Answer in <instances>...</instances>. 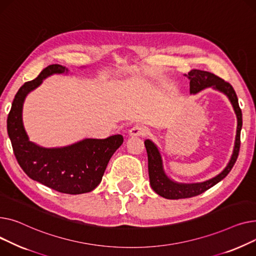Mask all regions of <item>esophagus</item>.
<instances>
[{"mask_svg": "<svg viewBox=\"0 0 256 256\" xmlns=\"http://www.w3.org/2000/svg\"><path fill=\"white\" fill-rule=\"evenodd\" d=\"M146 134V128L142 125H134L129 130L130 136H144Z\"/></svg>", "mask_w": 256, "mask_h": 256, "instance_id": "esophagus-1", "label": "esophagus"}]
</instances>
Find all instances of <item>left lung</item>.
<instances>
[{
  "instance_id": "obj_1",
  "label": "left lung",
  "mask_w": 256,
  "mask_h": 256,
  "mask_svg": "<svg viewBox=\"0 0 256 256\" xmlns=\"http://www.w3.org/2000/svg\"><path fill=\"white\" fill-rule=\"evenodd\" d=\"M186 78L190 80V94H198L202 90L206 88H212L216 91L223 93L230 101L234 114L236 116V140L234 146V151L230 157V162L228 163L225 168L216 176L206 180L204 182L200 183H178L172 180L163 168V160L161 153L158 146L151 140H146L144 146L148 153V176H150V184H151L152 189L159 194L160 196L168 198V200H181V198H189L196 196L215 186L219 183L221 180L226 176L232 170L234 165L236 158L238 156L240 151V136H241V129H242V110L238 106V97L234 92V88L230 84L224 82L222 78L216 76L215 74L193 69L188 74H184Z\"/></svg>"
}]
</instances>
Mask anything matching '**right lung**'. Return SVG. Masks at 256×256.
Segmentation results:
<instances>
[{"instance_id":"add662e5","label":"right lung","mask_w":256,"mask_h":256,"mask_svg":"<svg viewBox=\"0 0 256 256\" xmlns=\"http://www.w3.org/2000/svg\"><path fill=\"white\" fill-rule=\"evenodd\" d=\"M68 68L50 65L26 82L16 93L7 118L14 155L22 170L34 181L66 194L91 192L101 182L108 164L124 138L121 134L97 140L84 138L61 148H43L30 140L22 121L26 97L52 74H67Z\"/></svg>"}]
</instances>
